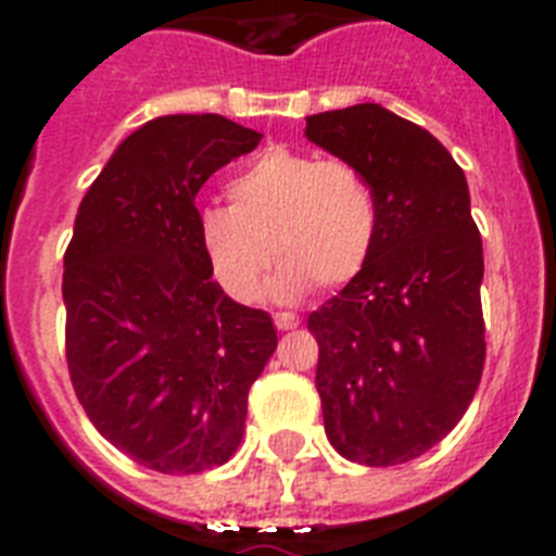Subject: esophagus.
I'll return each mask as SVG.
<instances>
[{
	"label": "esophagus",
	"instance_id": "esophagus-1",
	"mask_svg": "<svg viewBox=\"0 0 556 556\" xmlns=\"http://www.w3.org/2000/svg\"><path fill=\"white\" fill-rule=\"evenodd\" d=\"M273 320H275V326H278V331H292V328L301 326V317L292 312H278Z\"/></svg>",
	"mask_w": 556,
	"mask_h": 556
}]
</instances>
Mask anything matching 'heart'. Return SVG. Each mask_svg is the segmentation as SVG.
<instances>
[{
	"label": "heart",
	"instance_id": "1",
	"mask_svg": "<svg viewBox=\"0 0 556 556\" xmlns=\"http://www.w3.org/2000/svg\"><path fill=\"white\" fill-rule=\"evenodd\" d=\"M228 194L230 205L198 214V242L211 275L233 301L258 298L275 255L283 258L273 281L278 301H298L314 281H353L370 258L376 194L348 161H320L275 144L236 172Z\"/></svg>",
	"mask_w": 556,
	"mask_h": 556
}]
</instances>
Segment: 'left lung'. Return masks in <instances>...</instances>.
<instances>
[{"label":"left lung","instance_id":"left-lung-1","mask_svg":"<svg viewBox=\"0 0 556 556\" xmlns=\"http://www.w3.org/2000/svg\"><path fill=\"white\" fill-rule=\"evenodd\" d=\"M306 139L356 166L378 205L362 273L308 314L326 434L358 465H401L459 424L481 381L484 255L468 180L429 130L376 102L306 116Z\"/></svg>","mask_w":556,"mask_h":556}]
</instances>
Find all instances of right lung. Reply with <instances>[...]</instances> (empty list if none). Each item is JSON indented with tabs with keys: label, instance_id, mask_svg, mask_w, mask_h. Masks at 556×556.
Segmentation results:
<instances>
[{
	"label": "right lung",
	"instance_id": "obj_1",
	"mask_svg": "<svg viewBox=\"0 0 556 556\" xmlns=\"http://www.w3.org/2000/svg\"><path fill=\"white\" fill-rule=\"evenodd\" d=\"M262 132L172 113L122 141L77 208L63 258L68 376L88 420L159 473L233 456L248 392L278 345L273 317L223 292L194 198Z\"/></svg>",
	"mask_w": 556,
	"mask_h": 556
}]
</instances>
